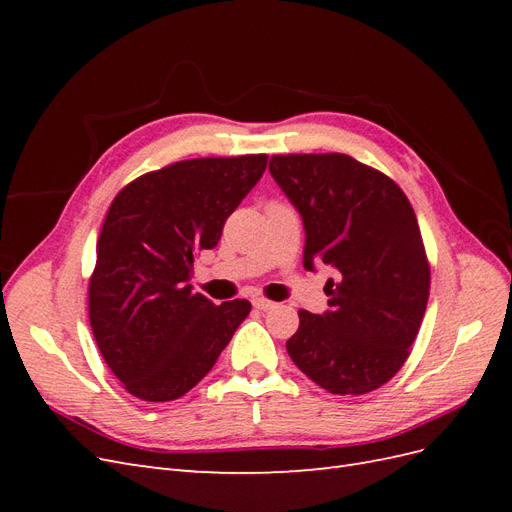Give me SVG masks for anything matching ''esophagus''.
<instances>
[{"label": "esophagus", "mask_w": 512, "mask_h": 512, "mask_svg": "<svg viewBox=\"0 0 512 512\" xmlns=\"http://www.w3.org/2000/svg\"><path fill=\"white\" fill-rule=\"evenodd\" d=\"M252 303H254V307H256V309H262V312H267V309H273V307L277 305L275 301L265 299V297H256Z\"/></svg>", "instance_id": "1"}]
</instances>
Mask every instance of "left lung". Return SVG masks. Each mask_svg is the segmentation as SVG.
Masks as SVG:
<instances>
[{"label": "left lung", "instance_id": "left-lung-1", "mask_svg": "<svg viewBox=\"0 0 512 512\" xmlns=\"http://www.w3.org/2000/svg\"><path fill=\"white\" fill-rule=\"evenodd\" d=\"M269 170L305 226L303 267L335 269L329 312L299 309L286 350L333 395H365L410 356L429 299V260L399 185L346 153L273 156Z\"/></svg>", "mask_w": 512, "mask_h": 512}]
</instances>
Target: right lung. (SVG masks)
<instances>
[{
    "label": "right lung",
    "instance_id": "add662e5",
    "mask_svg": "<svg viewBox=\"0 0 512 512\" xmlns=\"http://www.w3.org/2000/svg\"><path fill=\"white\" fill-rule=\"evenodd\" d=\"M269 156L194 158L151 170L115 198L89 277V324L106 365L143 401H173L203 380L250 314L192 292V265L267 168Z\"/></svg>",
    "mask_w": 512,
    "mask_h": 512
}]
</instances>
